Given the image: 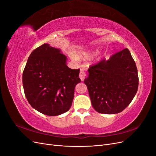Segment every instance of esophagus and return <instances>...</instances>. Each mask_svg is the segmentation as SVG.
<instances>
[{"mask_svg":"<svg viewBox=\"0 0 156 156\" xmlns=\"http://www.w3.org/2000/svg\"><path fill=\"white\" fill-rule=\"evenodd\" d=\"M85 77H86L85 72H84L83 69H81V72H80V73H79V77L81 79V81H84V79H85Z\"/></svg>","mask_w":156,"mask_h":156,"instance_id":"obj_1","label":"esophagus"}]
</instances>
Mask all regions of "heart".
Wrapping results in <instances>:
<instances>
[{
  "instance_id": "1",
  "label": "heart",
  "mask_w": 156,
  "mask_h": 156,
  "mask_svg": "<svg viewBox=\"0 0 156 156\" xmlns=\"http://www.w3.org/2000/svg\"><path fill=\"white\" fill-rule=\"evenodd\" d=\"M100 49V48H97L95 49H93V50L83 51V52H81V54H80V56H81V57L84 60L90 59L93 57V56L96 55L99 53ZM71 57H72V59L75 60H77L79 59V57L77 56V55L74 54V53L71 54Z\"/></svg>"
}]
</instances>
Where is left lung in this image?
Instances as JSON below:
<instances>
[{
    "mask_svg": "<svg viewBox=\"0 0 156 156\" xmlns=\"http://www.w3.org/2000/svg\"><path fill=\"white\" fill-rule=\"evenodd\" d=\"M84 79L92 107L102 114L124 111L137 92L136 64L127 48L90 66Z\"/></svg>",
    "mask_w": 156,
    "mask_h": 156,
    "instance_id": "left-lung-1",
    "label": "left lung"
}]
</instances>
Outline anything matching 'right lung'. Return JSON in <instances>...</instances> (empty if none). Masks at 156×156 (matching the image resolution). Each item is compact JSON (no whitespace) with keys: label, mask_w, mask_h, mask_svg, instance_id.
Returning a JSON list of instances; mask_svg holds the SVG:
<instances>
[{"label":"right lung","mask_w":156,"mask_h":156,"mask_svg":"<svg viewBox=\"0 0 156 156\" xmlns=\"http://www.w3.org/2000/svg\"><path fill=\"white\" fill-rule=\"evenodd\" d=\"M59 49L44 44L33 51L23 73V85L30 105L48 116L69 111L80 69H70Z\"/></svg>","instance_id":"right-lung-1"}]
</instances>
